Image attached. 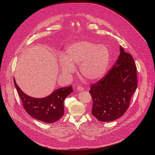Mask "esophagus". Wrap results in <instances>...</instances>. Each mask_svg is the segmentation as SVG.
Masks as SVG:
<instances>
[{
	"label": "esophagus",
	"instance_id": "obj_1",
	"mask_svg": "<svg viewBox=\"0 0 155 155\" xmlns=\"http://www.w3.org/2000/svg\"><path fill=\"white\" fill-rule=\"evenodd\" d=\"M77 91H83L84 89V87H83L82 86H77Z\"/></svg>",
	"mask_w": 155,
	"mask_h": 155
}]
</instances>
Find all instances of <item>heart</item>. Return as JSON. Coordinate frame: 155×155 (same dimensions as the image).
<instances>
[{"mask_svg": "<svg viewBox=\"0 0 155 155\" xmlns=\"http://www.w3.org/2000/svg\"><path fill=\"white\" fill-rule=\"evenodd\" d=\"M110 63V51L104 45H97L90 40L75 41L65 49L64 56L59 58L61 71L65 77H71L75 72V64L86 79L101 80L106 74Z\"/></svg>", "mask_w": 155, "mask_h": 155, "instance_id": "1", "label": "heart"}]
</instances>
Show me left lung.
<instances>
[{
    "mask_svg": "<svg viewBox=\"0 0 155 155\" xmlns=\"http://www.w3.org/2000/svg\"><path fill=\"white\" fill-rule=\"evenodd\" d=\"M120 56L113 68L92 84V115L102 122L121 117L129 108L137 87V69L133 58L120 47Z\"/></svg>",
    "mask_w": 155,
    "mask_h": 155,
    "instance_id": "left-lung-1",
    "label": "left lung"
}]
</instances>
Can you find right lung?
I'll return each mask as SVG.
<instances>
[{
  "label": "right lung",
  "mask_w": 155,
  "mask_h": 155,
  "mask_svg": "<svg viewBox=\"0 0 155 155\" xmlns=\"http://www.w3.org/2000/svg\"><path fill=\"white\" fill-rule=\"evenodd\" d=\"M13 80L23 107L31 117L46 123H53L64 115V101L73 91L72 86L58 88L45 97L35 98L25 93L15 78Z\"/></svg>",
  "instance_id": "add662e5"
}]
</instances>
